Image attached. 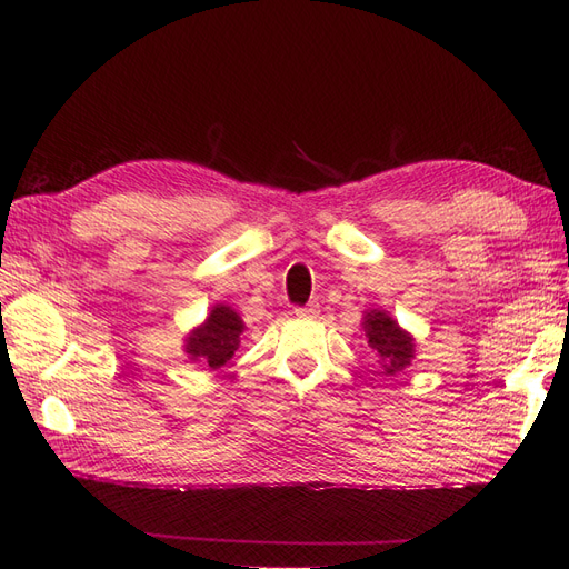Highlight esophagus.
Instances as JSON below:
<instances>
[{
    "label": "esophagus",
    "instance_id": "obj_1",
    "mask_svg": "<svg viewBox=\"0 0 569 569\" xmlns=\"http://www.w3.org/2000/svg\"><path fill=\"white\" fill-rule=\"evenodd\" d=\"M318 312H320L318 303H308L306 308H296V316H300V318H316Z\"/></svg>",
    "mask_w": 569,
    "mask_h": 569
}]
</instances>
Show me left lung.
<instances>
[{"instance_id":"8db88e82","label":"left lung","mask_w":569,"mask_h":569,"mask_svg":"<svg viewBox=\"0 0 569 569\" xmlns=\"http://www.w3.org/2000/svg\"><path fill=\"white\" fill-rule=\"evenodd\" d=\"M361 328H365L369 347L377 352L386 377H396L398 371L410 367V361L416 359V337L403 330L386 310H365Z\"/></svg>"}]
</instances>
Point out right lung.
<instances>
[{
	"label": "right lung",
	"mask_w": 569,
	"mask_h": 569,
	"mask_svg": "<svg viewBox=\"0 0 569 569\" xmlns=\"http://www.w3.org/2000/svg\"><path fill=\"white\" fill-rule=\"evenodd\" d=\"M247 330L239 312L227 303H214L200 325H196L183 342V352L190 361L208 369H222L239 349V337Z\"/></svg>",
	"instance_id": "obj_1"
}]
</instances>
